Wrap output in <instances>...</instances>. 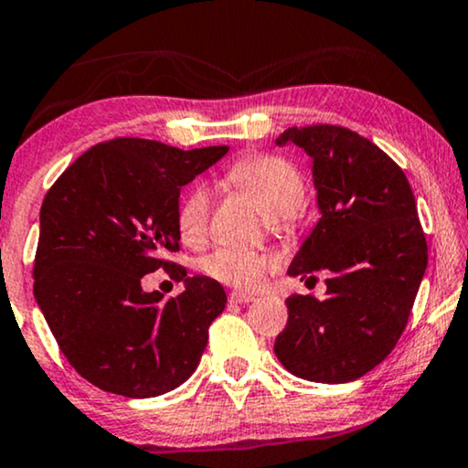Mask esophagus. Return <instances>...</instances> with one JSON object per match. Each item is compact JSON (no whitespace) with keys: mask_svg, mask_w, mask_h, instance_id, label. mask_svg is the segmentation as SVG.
<instances>
[{"mask_svg":"<svg viewBox=\"0 0 468 468\" xmlns=\"http://www.w3.org/2000/svg\"><path fill=\"white\" fill-rule=\"evenodd\" d=\"M228 300L232 304H249V303H253L255 296H253V293H245V292H232L228 296Z\"/></svg>","mask_w":468,"mask_h":468,"instance_id":"esophagus-1","label":"esophagus"}]
</instances>
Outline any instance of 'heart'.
I'll list each match as a JSON object with an SVG mask.
<instances>
[{"instance_id":"b5f03b06","label":"heart","mask_w":468,"mask_h":468,"mask_svg":"<svg viewBox=\"0 0 468 468\" xmlns=\"http://www.w3.org/2000/svg\"><path fill=\"white\" fill-rule=\"evenodd\" d=\"M223 183L240 191L255 202L268 219H285L296 215L306 202V183L303 172L290 159L271 153L236 159L223 172ZM210 194L207 187L196 185L187 191L176 210V228L185 242L204 240L208 229ZM279 223V221H277ZM202 271L223 285L253 290L268 272L279 266L272 253L251 249L221 247L202 260Z\"/></svg>"}]
</instances>
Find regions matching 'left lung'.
<instances>
[{"instance_id": "left-lung-1", "label": "left lung", "mask_w": 468, "mask_h": 468, "mask_svg": "<svg viewBox=\"0 0 468 468\" xmlns=\"http://www.w3.org/2000/svg\"><path fill=\"white\" fill-rule=\"evenodd\" d=\"M313 157L322 219L290 266V277H325V298L285 300L279 362L300 379L347 383L386 360L411 315L428 264L426 234L405 172L388 153L341 125L290 127Z\"/></svg>"}]
</instances>
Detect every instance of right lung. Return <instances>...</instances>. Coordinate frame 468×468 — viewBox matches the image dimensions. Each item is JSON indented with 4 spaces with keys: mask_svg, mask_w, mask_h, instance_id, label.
<instances>
[{
    "mask_svg": "<svg viewBox=\"0 0 468 468\" xmlns=\"http://www.w3.org/2000/svg\"><path fill=\"white\" fill-rule=\"evenodd\" d=\"M228 149L106 140L44 196L34 296L66 360L104 392L151 399L200 364L228 296L215 279L187 277L165 258L178 251L181 187ZM157 267L185 280L186 292L168 301L146 294L139 281Z\"/></svg>",
    "mask_w": 468,
    "mask_h": 468,
    "instance_id": "1",
    "label": "right lung"
}]
</instances>
